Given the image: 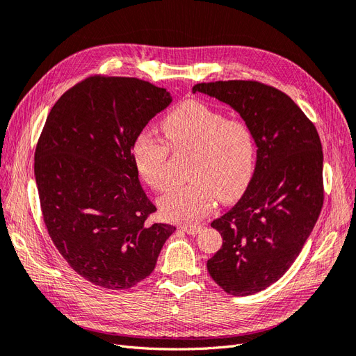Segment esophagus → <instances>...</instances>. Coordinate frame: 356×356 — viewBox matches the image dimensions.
I'll use <instances>...</instances> for the list:
<instances>
[{"mask_svg":"<svg viewBox=\"0 0 356 356\" xmlns=\"http://www.w3.org/2000/svg\"><path fill=\"white\" fill-rule=\"evenodd\" d=\"M181 229L184 230L186 233H188V234H197V233H200L204 227H203V225H182Z\"/></svg>","mask_w":356,"mask_h":356,"instance_id":"esophagus-1","label":"esophagus"}]
</instances>
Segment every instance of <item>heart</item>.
<instances>
[{
	"label": "heart",
	"mask_w": 356,
	"mask_h": 356,
	"mask_svg": "<svg viewBox=\"0 0 356 356\" xmlns=\"http://www.w3.org/2000/svg\"><path fill=\"white\" fill-rule=\"evenodd\" d=\"M166 140L152 131L139 132L132 144L135 169L153 190L169 187L168 159L174 152L195 149L190 182L177 186L160 199L165 217L178 222H196L209 212L217 197L227 203L241 197L255 172L257 141L252 127L241 118L199 101H187L161 122Z\"/></svg>",
	"instance_id": "1"
}]
</instances>
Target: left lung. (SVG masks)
Returning <instances> with one entry per match:
<instances>
[{"label": "left lung", "mask_w": 356, "mask_h": 356, "mask_svg": "<svg viewBox=\"0 0 356 356\" xmlns=\"http://www.w3.org/2000/svg\"><path fill=\"white\" fill-rule=\"evenodd\" d=\"M252 127L254 177L241 200L213 220L222 246L207 266L225 293H260L281 279L301 252L324 203L322 145L315 124L284 92L252 80L199 83Z\"/></svg>", "instance_id": "obj_1"}]
</instances>
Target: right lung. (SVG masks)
Listing matches in <instances>:
<instances>
[{"label":"right lung","instance_id":"1","mask_svg":"<svg viewBox=\"0 0 356 356\" xmlns=\"http://www.w3.org/2000/svg\"><path fill=\"white\" fill-rule=\"evenodd\" d=\"M170 102L148 81L93 75L47 115L34 163L42 218L60 255L95 285L135 286L175 232L148 221L156 207L132 159L135 136Z\"/></svg>","mask_w":356,"mask_h":356}]
</instances>
